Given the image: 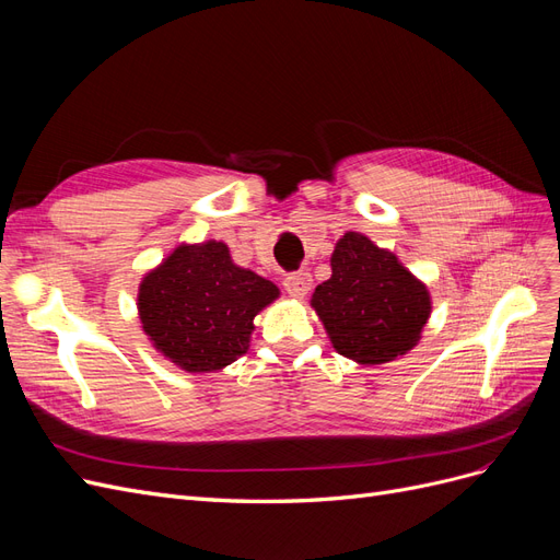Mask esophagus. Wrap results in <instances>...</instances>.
Instances as JSON below:
<instances>
[{"instance_id":"obj_1","label":"esophagus","mask_w":560,"mask_h":560,"mask_svg":"<svg viewBox=\"0 0 560 560\" xmlns=\"http://www.w3.org/2000/svg\"><path fill=\"white\" fill-rule=\"evenodd\" d=\"M282 284H284V292H287V294L294 296V299H303V296H306V294L311 292L313 278H311V273H306V270H296V273L287 276V278L282 280Z\"/></svg>"}]
</instances>
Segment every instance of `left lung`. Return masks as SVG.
<instances>
[{
	"mask_svg": "<svg viewBox=\"0 0 560 560\" xmlns=\"http://www.w3.org/2000/svg\"><path fill=\"white\" fill-rule=\"evenodd\" d=\"M338 354L358 364H385L409 352L428 325V287L393 252L348 231L331 254V278L311 299Z\"/></svg>",
	"mask_w": 560,
	"mask_h": 560,
	"instance_id": "left-lung-1",
	"label": "left lung"
}]
</instances>
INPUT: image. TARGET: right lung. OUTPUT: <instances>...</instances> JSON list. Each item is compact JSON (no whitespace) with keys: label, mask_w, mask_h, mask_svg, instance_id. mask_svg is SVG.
<instances>
[{"label":"right lung","mask_w":560,"mask_h":560,"mask_svg":"<svg viewBox=\"0 0 560 560\" xmlns=\"http://www.w3.org/2000/svg\"><path fill=\"white\" fill-rule=\"evenodd\" d=\"M278 287L235 266L224 243L179 245L142 278L138 313L149 341L189 374H210L249 348L257 317Z\"/></svg>","instance_id":"obj_1"}]
</instances>
